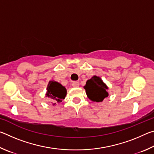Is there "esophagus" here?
Masks as SVG:
<instances>
[{"instance_id":"34e87169","label":"esophagus","mask_w":154,"mask_h":154,"mask_svg":"<svg viewBox=\"0 0 154 154\" xmlns=\"http://www.w3.org/2000/svg\"><path fill=\"white\" fill-rule=\"evenodd\" d=\"M72 86L74 87V88H78L79 86V82H73L72 83Z\"/></svg>"}]
</instances>
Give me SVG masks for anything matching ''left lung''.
<instances>
[{
    "mask_svg": "<svg viewBox=\"0 0 154 154\" xmlns=\"http://www.w3.org/2000/svg\"><path fill=\"white\" fill-rule=\"evenodd\" d=\"M84 89L88 97L93 102H102L109 96L106 92L108 87L100 77L96 75L87 81Z\"/></svg>",
    "mask_w": 154,
    "mask_h": 154,
    "instance_id": "8db88e82",
    "label": "left lung"
}]
</instances>
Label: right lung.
I'll list each match as a JSON object with an SVG mask.
<instances>
[{"label":"right lung","instance_id":"add662e5","mask_svg":"<svg viewBox=\"0 0 154 154\" xmlns=\"http://www.w3.org/2000/svg\"><path fill=\"white\" fill-rule=\"evenodd\" d=\"M66 95V89L60 83L50 81L47 87L46 97H48L52 103L55 105L56 103H61Z\"/></svg>","mask_w":154,"mask_h":154}]
</instances>
